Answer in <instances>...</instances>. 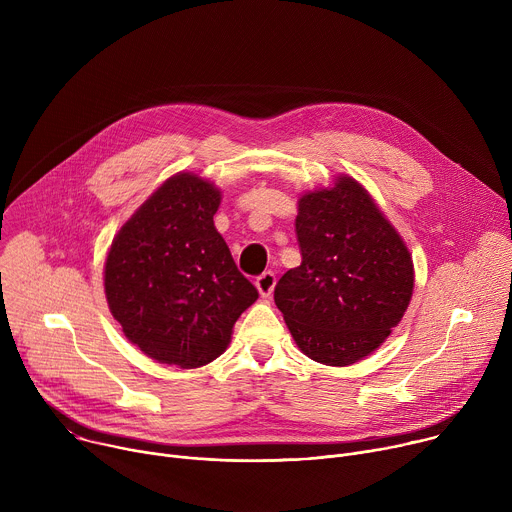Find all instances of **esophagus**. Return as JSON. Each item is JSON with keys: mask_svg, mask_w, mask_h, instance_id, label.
Listing matches in <instances>:
<instances>
[{"mask_svg": "<svg viewBox=\"0 0 512 512\" xmlns=\"http://www.w3.org/2000/svg\"><path fill=\"white\" fill-rule=\"evenodd\" d=\"M255 285H257L259 294H261L263 298H269V296L273 294V289H275V273H273V271H265V273H261V275L257 277Z\"/></svg>", "mask_w": 512, "mask_h": 512, "instance_id": "1", "label": "esophagus"}]
</instances>
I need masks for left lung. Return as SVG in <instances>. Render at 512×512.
<instances>
[{
	"instance_id": "left-lung-1",
	"label": "left lung",
	"mask_w": 512,
	"mask_h": 512,
	"mask_svg": "<svg viewBox=\"0 0 512 512\" xmlns=\"http://www.w3.org/2000/svg\"><path fill=\"white\" fill-rule=\"evenodd\" d=\"M302 263L275 285L298 348L328 367L375 352L413 296V257L369 190L348 174L298 200Z\"/></svg>"
}]
</instances>
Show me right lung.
<instances>
[{
  "mask_svg": "<svg viewBox=\"0 0 512 512\" xmlns=\"http://www.w3.org/2000/svg\"><path fill=\"white\" fill-rule=\"evenodd\" d=\"M223 192L194 172L170 176L115 235L105 298L125 338L176 369L221 356L259 298L214 227Z\"/></svg>",
  "mask_w": 512,
  "mask_h": 512,
  "instance_id": "right-lung-1",
  "label": "right lung"
}]
</instances>
